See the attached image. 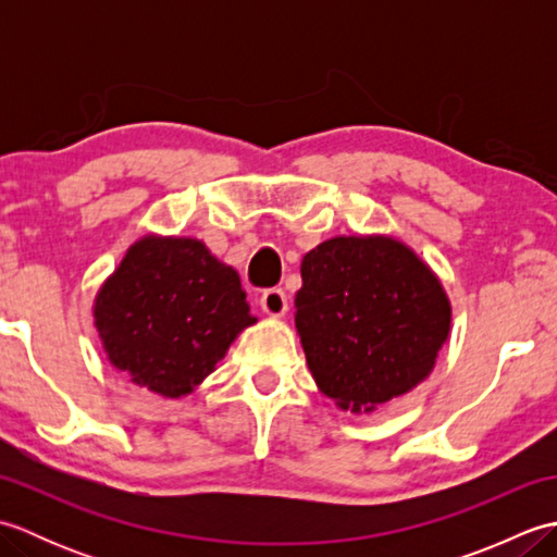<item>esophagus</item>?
Here are the masks:
<instances>
[{
    "mask_svg": "<svg viewBox=\"0 0 557 557\" xmlns=\"http://www.w3.org/2000/svg\"><path fill=\"white\" fill-rule=\"evenodd\" d=\"M260 309H263L272 318H282L287 313V294L282 289H265L263 297H260Z\"/></svg>",
    "mask_w": 557,
    "mask_h": 557,
    "instance_id": "1",
    "label": "esophagus"
}]
</instances>
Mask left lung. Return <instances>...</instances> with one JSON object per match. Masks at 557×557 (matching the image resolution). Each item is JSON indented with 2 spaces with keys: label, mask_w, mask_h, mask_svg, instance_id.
<instances>
[{
  "label": "left lung",
  "mask_w": 557,
  "mask_h": 557,
  "mask_svg": "<svg viewBox=\"0 0 557 557\" xmlns=\"http://www.w3.org/2000/svg\"><path fill=\"white\" fill-rule=\"evenodd\" d=\"M294 325L339 409L371 413L431 375L453 330L441 277L389 234L333 236L301 260Z\"/></svg>",
  "instance_id": "8db88e82"
}]
</instances>
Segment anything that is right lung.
<instances>
[{"mask_svg":"<svg viewBox=\"0 0 557 557\" xmlns=\"http://www.w3.org/2000/svg\"><path fill=\"white\" fill-rule=\"evenodd\" d=\"M256 323L239 272L194 236H140L92 301L108 361L168 399L191 395Z\"/></svg>","mask_w":557,"mask_h":557,"instance_id":"add662e5","label":"right lung"}]
</instances>
